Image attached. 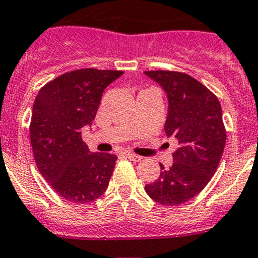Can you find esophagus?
I'll return each mask as SVG.
<instances>
[{"label":"esophagus","mask_w":258,"mask_h":258,"mask_svg":"<svg viewBox=\"0 0 258 258\" xmlns=\"http://www.w3.org/2000/svg\"><path fill=\"white\" fill-rule=\"evenodd\" d=\"M124 156H126L127 158H130V160H132V161H135V162H139V161H141V156H139V155H135V153H132V152H124L123 153Z\"/></svg>","instance_id":"1"}]
</instances>
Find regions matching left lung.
<instances>
[{
    "label": "left lung",
    "instance_id": "8db88e82",
    "mask_svg": "<svg viewBox=\"0 0 258 258\" xmlns=\"http://www.w3.org/2000/svg\"><path fill=\"white\" fill-rule=\"evenodd\" d=\"M167 93L165 132L177 141L170 168L145 189L153 201L182 205L200 194L215 175L226 144V130L218 98L200 81L176 71H146Z\"/></svg>",
    "mask_w": 258,
    "mask_h": 258
}]
</instances>
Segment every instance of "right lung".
<instances>
[{
    "label": "right lung",
    "mask_w": 258,
    "mask_h": 258,
    "mask_svg": "<svg viewBox=\"0 0 258 258\" xmlns=\"http://www.w3.org/2000/svg\"><path fill=\"white\" fill-rule=\"evenodd\" d=\"M122 74L75 70L49 81L36 96L30 124L36 165L66 201L87 204L107 189L117 156L90 152L81 132L95 119L105 88Z\"/></svg>",
    "instance_id": "obj_1"
}]
</instances>
